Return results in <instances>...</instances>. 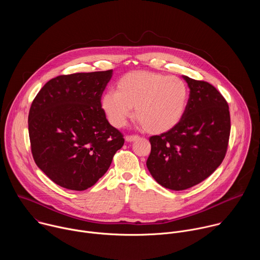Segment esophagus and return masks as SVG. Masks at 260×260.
I'll list each match as a JSON object with an SVG mask.
<instances>
[{
	"label": "esophagus",
	"instance_id": "esophagus-1",
	"mask_svg": "<svg viewBox=\"0 0 260 260\" xmlns=\"http://www.w3.org/2000/svg\"><path fill=\"white\" fill-rule=\"evenodd\" d=\"M138 140H140L139 136H126L125 137L126 142H135V141H138Z\"/></svg>",
	"mask_w": 260,
	"mask_h": 260
}]
</instances>
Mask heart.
Wrapping results in <instances>:
<instances>
[{
    "mask_svg": "<svg viewBox=\"0 0 260 260\" xmlns=\"http://www.w3.org/2000/svg\"><path fill=\"white\" fill-rule=\"evenodd\" d=\"M189 99L187 84L181 78L150 71H134L123 75L116 91L102 99V108L109 121L121 127L133 115L150 134L174 128L183 118Z\"/></svg>",
    "mask_w": 260,
    "mask_h": 260,
    "instance_id": "obj_1",
    "label": "heart"
}]
</instances>
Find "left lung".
<instances>
[{
    "mask_svg": "<svg viewBox=\"0 0 260 260\" xmlns=\"http://www.w3.org/2000/svg\"><path fill=\"white\" fill-rule=\"evenodd\" d=\"M190 93L182 120L149 138L147 168L161 186L185 190L207 179L224 159L231 115L226 100L212 84L183 76Z\"/></svg>",
    "mask_w": 260,
    "mask_h": 260,
    "instance_id": "8db88e82",
    "label": "left lung"
}]
</instances>
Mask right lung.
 <instances>
[{
  "label": "right lung",
  "mask_w": 260,
  "mask_h": 260,
  "mask_svg": "<svg viewBox=\"0 0 260 260\" xmlns=\"http://www.w3.org/2000/svg\"><path fill=\"white\" fill-rule=\"evenodd\" d=\"M112 70L49 80L28 113L30 150L38 168L59 186L82 191L108 171L124 144L102 108Z\"/></svg>",
  "instance_id": "1"
}]
</instances>
